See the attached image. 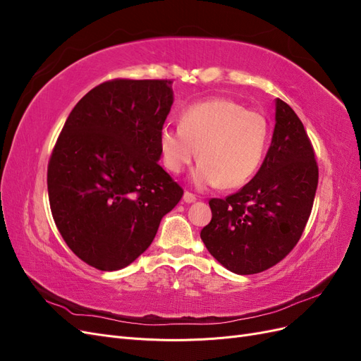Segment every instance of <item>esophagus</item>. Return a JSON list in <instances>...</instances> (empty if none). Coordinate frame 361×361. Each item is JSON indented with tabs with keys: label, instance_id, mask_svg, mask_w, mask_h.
<instances>
[{
	"label": "esophagus",
	"instance_id": "1",
	"mask_svg": "<svg viewBox=\"0 0 361 361\" xmlns=\"http://www.w3.org/2000/svg\"><path fill=\"white\" fill-rule=\"evenodd\" d=\"M195 200H197V197H195L192 192H188V191L183 192V202L185 203H194Z\"/></svg>",
	"mask_w": 361,
	"mask_h": 361
}]
</instances>
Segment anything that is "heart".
<instances>
[{
  "mask_svg": "<svg viewBox=\"0 0 361 361\" xmlns=\"http://www.w3.org/2000/svg\"><path fill=\"white\" fill-rule=\"evenodd\" d=\"M269 125L264 114L248 111L232 99L194 104L182 113L180 126L166 125L159 133L164 166L179 174L197 157L194 182L226 190L245 185L264 161Z\"/></svg>",
  "mask_w": 361,
  "mask_h": 361,
  "instance_id": "obj_1",
  "label": "heart"
}]
</instances>
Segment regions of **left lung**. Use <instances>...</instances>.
<instances>
[{
	"instance_id": "1",
	"label": "left lung",
	"mask_w": 361,
	"mask_h": 361,
	"mask_svg": "<svg viewBox=\"0 0 361 361\" xmlns=\"http://www.w3.org/2000/svg\"><path fill=\"white\" fill-rule=\"evenodd\" d=\"M318 164L304 125L276 99V126L256 176L226 199H211L200 232L207 251L235 274L274 267L297 245L318 188Z\"/></svg>"
}]
</instances>
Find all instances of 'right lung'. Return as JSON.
I'll return each mask as SVG.
<instances>
[{"label":"right lung","mask_w":361,"mask_h":361,"mask_svg":"<svg viewBox=\"0 0 361 361\" xmlns=\"http://www.w3.org/2000/svg\"><path fill=\"white\" fill-rule=\"evenodd\" d=\"M170 80L102 82L75 105L48 164L54 221L101 271L128 267L154 241L183 190L158 161L173 105Z\"/></svg>","instance_id":"obj_1"}]
</instances>
